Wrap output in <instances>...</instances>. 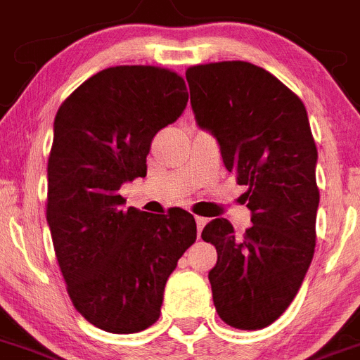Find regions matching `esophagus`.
I'll return each instance as SVG.
<instances>
[{
	"label": "esophagus",
	"instance_id": "esophagus-1",
	"mask_svg": "<svg viewBox=\"0 0 360 360\" xmlns=\"http://www.w3.org/2000/svg\"><path fill=\"white\" fill-rule=\"evenodd\" d=\"M195 222H197V233H199L200 236V231H202V228L206 226L208 219H204V217H195Z\"/></svg>",
	"mask_w": 360,
	"mask_h": 360
}]
</instances>
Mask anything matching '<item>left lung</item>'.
I'll return each mask as SVG.
<instances>
[{"instance_id": "obj_1", "label": "left lung", "mask_w": 360, "mask_h": 360, "mask_svg": "<svg viewBox=\"0 0 360 360\" xmlns=\"http://www.w3.org/2000/svg\"><path fill=\"white\" fill-rule=\"evenodd\" d=\"M195 122L244 184L252 226L242 236L226 219L202 229L217 249L210 271L220 319L260 330L292 303L316 248L317 148L307 109L264 68L226 60L186 70Z\"/></svg>"}]
</instances>
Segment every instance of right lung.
Wrapping results in <instances>:
<instances>
[{"label": "right lung", "mask_w": 360, "mask_h": 360, "mask_svg": "<svg viewBox=\"0 0 360 360\" xmlns=\"http://www.w3.org/2000/svg\"><path fill=\"white\" fill-rule=\"evenodd\" d=\"M186 84L156 66H115L57 111L46 220L75 309L96 328L136 333L160 319L168 276L197 238L192 213L125 208L122 184L147 176L152 138L186 109Z\"/></svg>", "instance_id": "obj_1"}]
</instances>
